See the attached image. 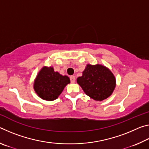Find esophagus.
Wrapping results in <instances>:
<instances>
[{
    "instance_id": "1",
    "label": "esophagus",
    "mask_w": 149,
    "mask_h": 149,
    "mask_svg": "<svg viewBox=\"0 0 149 149\" xmlns=\"http://www.w3.org/2000/svg\"><path fill=\"white\" fill-rule=\"evenodd\" d=\"M70 81H71L72 84H74L75 82V77L74 75H72V76H70Z\"/></svg>"
}]
</instances>
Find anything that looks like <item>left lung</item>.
I'll return each mask as SVG.
<instances>
[{"label":"left lung","instance_id":"left-lung-1","mask_svg":"<svg viewBox=\"0 0 149 149\" xmlns=\"http://www.w3.org/2000/svg\"><path fill=\"white\" fill-rule=\"evenodd\" d=\"M77 83L85 94L98 101L109 97L116 87L114 74L107 67L100 64H87L82 76L77 77Z\"/></svg>","mask_w":149,"mask_h":149}]
</instances>
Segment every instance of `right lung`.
Wrapping results in <instances>:
<instances>
[{
    "mask_svg": "<svg viewBox=\"0 0 149 149\" xmlns=\"http://www.w3.org/2000/svg\"><path fill=\"white\" fill-rule=\"evenodd\" d=\"M70 83V78L67 75L54 72L52 67L44 66L35 78L33 88L41 99L52 101L58 97Z\"/></svg>",
    "mask_w": 149,
    "mask_h": 149,
    "instance_id": "right-lung-1",
    "label": "right lung"
}]
</instances>
